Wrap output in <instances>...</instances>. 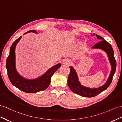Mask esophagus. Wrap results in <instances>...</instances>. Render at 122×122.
Returning a JSON list of instances; mask_svg holds the SVG:
<instances>
[{"instance_id":"34e87169","label":"esophagus","mask_w":122,"mask_h":122,"mask_svg":"<svg viewBox=\"0 0 122 122\" xmlns=\"http://www.w3.org/2000/svg\"><path fill=\"white\" fill-rule=\"evenodd\" d=\"M63 63L66 65H70L71 63V61L69 59H64L63 61Z\"/></svg>"}]
</instances>
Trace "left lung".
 <instances>
[{
    "mask_svg": "<svg viewBox=\"0 0 122 122\" xmlns=\"http://www.w3.org/2000/svg\"><path fill=\"white\" fill-rule=\"evenodd\" d=\"M92 35L93 36L95 35L98 39L101 40L98 43L95 44L92 49L102 50L106 53L108 56L109 63L111 65V69L108 78L105 84L97 88H90L86 87L81 84L76 70L72 66H69L70 72L67 81L68 86L73 93L85 97H94L106 90L111 84L116 70V61L112 46L100 36L95 34Z\"/></svg>",
    "mask_w": 122,
    "mask_h": 122,
    "instance_id": "1",
    "label": "left lung"
}]
</instances>
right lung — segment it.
<instances>
[{
	"label": "right lung",
	"instance_id": "obj_1",
	"mask_svg": "<svg viewBox=\"0 0 122 122\" xmlns=\"http://www.w3.org/2000/svg\"><path fill=\"white\" fill-rule=\"evenodd\" d=\"M29 32L38 34L34 30H30L24 35ZM20 36L12 44L9 55L7 59L6 68L9 79L14 86L27 93H36L46 90L51 82V77L55 71L60 67L61 64H57L47 70L46 72L37 78L29 79L25 78L18 72L16 67L15 49L17 44L21 39Z\"/></svg>",
	"mask_w": 122,
	"mask_h": 122
}]
</instances>
